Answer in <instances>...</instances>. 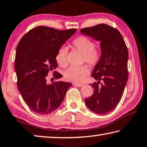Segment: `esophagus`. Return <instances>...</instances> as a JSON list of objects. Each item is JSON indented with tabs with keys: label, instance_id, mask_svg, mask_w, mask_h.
Masks as SVG:
<instances>
[{
	"label": "esophagus",
	"instance_id": "1",
	"mask_svg": "<svg viewBox=\"0 0 147 147\" xmlns=\"http://www.w3.org/2000/svg\"><path fill=\"white\" fill-rule=\"evenodd\" d=\"M74 86H75L76 87H82L83 86V84H76V83H74L73 84Z\"/></svg>",
	"mask_w": 147,
	"mask_h": 147
}]
</instances>
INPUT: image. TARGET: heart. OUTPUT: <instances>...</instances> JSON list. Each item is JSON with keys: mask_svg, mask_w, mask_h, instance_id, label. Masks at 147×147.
<instances>
[{"mask_svg": "<svg viewBox=\"0 0 147 147\" xmlns=\"http://www.w3.org/2000/svg\"><path fill=\"white\" fill-rule=\"evenodd\" d=\"M73 49L83 53L82 60L90 66H95L101 58L100 52L94 48L93 41L85 36H79L71 42ZM56 59L61 67H65L68 64L67 51L65 47H61L57 52ZM89 73V68L86 65L81 66H71L64 72L67 80L74 83H80Z\"/></svg>", "mask_w": 147, "mask_h": 147, "instance_id": "1", "label": "heart"}]
</instances>
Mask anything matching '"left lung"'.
Wrapping results in <instances>:
<instances>
[{"mask_svg":"<svg viewBox=\"0 0 147 147\" xmlns=\"http://www.w3.org/2000/svg\"><path fill=\"white\" fill-rule=\"evenodd\" d=\"M80 32L100 41L101 58L91 74L98 82L90 84L94 91L85 102L93 112L105 114L118 105L127 83V47L118 30L108 24L82 28Z\"/></svg>","mask_w":147,"mask_h":147,"instance_id":"1","label":"left lung"}]
</instances>
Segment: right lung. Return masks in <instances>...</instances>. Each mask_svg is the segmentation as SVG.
I'll return each instance as SVG.
<instances>
[{
  "label": "right lung",
  "instance_id": "1",
  "mask_svg": "<svg viewBox=\"0 0 147 147\" xmlns=\"http://www.w3.org/2000/svg\"><path fill=\"white\" fill-rule=\"evenodd\" d=\"M76 31L75 28L58 30L38 26L24 34L17 45L15 59L17 88L35 113L47 115L56 110L72 86L62 81L48 84L46 77L58 67L57 52ZM53 74L56 80L62 77L56 71Z\"/></svg>",
  "mask_w": 147,
  "mask_h": 147
}]
</instances>
